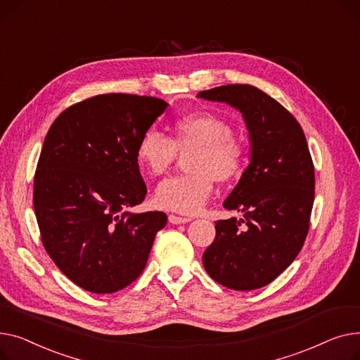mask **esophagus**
<instances>
[{
  "instance_id": "34e87169",
  "label": "esophagus",
  "mask_w": 360,
  "mask_h": 360,
  "mask_svg": "<svg viewBox=\"0 0 360 360\" xmlns=\"http://www.w3.org/2000/svg\"><path fill=\"white\" fill-rule=\"evenodd\" d=\"M168 221H170L174 225H179V224L190 222V221H192V218H183V217H177V215H170V217H168Z\"/></svg>"
}]
</instances>
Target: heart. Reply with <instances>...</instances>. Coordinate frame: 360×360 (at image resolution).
Masks as SVG:
<instances>
[{
    "mask_svg": "<svg viewBox=\"0 0 360 360\" xmlns=\"http://www.w3.org/2000/svg\"><path fill=\"white\" fill-rule=\"evenodd\" d=\"M177 153L186 155L190 173L162 181L154 193L155 206L180 214L202 209L214 190V181L237 180L245 167L244 143L234 136L232 126L222 117L195 112L176 117L170 136L148 129L138 141L136 160L146 173L164 176L174 165Z\"/></svg>",
    "mask_w": 360,
    "mask_h": 360,
    "instance_id": "1",
    "label": "heart"
}]
</instances>
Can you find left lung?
<instances>
[{"label":"left lung","instance_id":"left-lung-1","mask_svg":"<svg viewBox=\"0 0 360 360\" xmlns=\"http://www.w3.org/2000/svg\"><path fill=\"white\" fill-rule=\"evenodd\" d=\"M198 97L240 110L251 142L250 164L224 202L243 218L215 222L203 266L225 288L259 289L289 267L307 238L315 186L308 143L298 120L257 87L228 84Z\"/></svg>","mask_w":360,"mask_h":360}]
</instances>
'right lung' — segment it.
Listing matches in <instances>:
<instances>
[{
    "label": "right lung",
    "mask_w": 360,
    "mask_h": 360,
    "mask_svg": "<svg viewBox=\"0 0 360 360\" xmlns=\"http://www.w3.org/2000/svg\"><path fill=\"white\" fill-rule=\"evenodd\" d=\"M161 98L100 94L63 110L37 161L33 206L49 257L77 286L117 292L139 278L164 212L132 214L146 186L139 138L167 109Z\"/></svg>",
    "instance_id": "1"
}]
</instances>
